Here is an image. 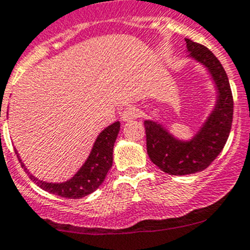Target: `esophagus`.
Instances as JSON below:
<instances>
[{
  "label": "esophagus",
  "mask_w": 250,
  "mask_h": 250,
  "mask_svg": "<svg viewBox=\"0 0 250 250\" xmlns=\"http://www.w3.org/2000/svg\"><path fill=\"white\" fill-rule=\"evenodd\" d=\"M140 115V110L136 106H127L121 113V120L123 121H131Z\"/></svg>",
  "instance_id": "34e87169"
}]
</instances>
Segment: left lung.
<instances>
[{
  "label": "left lung",
  "mask_w": 250,
  "mask_h": 250,
  "mask_svg": "<svg viewBox=\"0 0 250 250\" xmlns=\"http://www.w3.org/2000/svg\"><path fill=\"white\" fill-rule=\"evenodd\" d=\"M185 42L188 58L201 63L210 73L217 99L203 126L187 141L177 139L158 121L145 120L149 159L170 175L192 174L208 168L225 147L233 119V97L225 68L208 47L190 39Z\"/></svg>",
  "instance_id": "obj_1"
}]
</instances>
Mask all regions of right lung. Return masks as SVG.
I'll return each mask as SVG.
<instances>
[{
  "instance_id": "obj_1",
  "label": "right lung",
  "mask_w": 250,
  "mask_h": 250,
  "mask_svg": "<svg viewBox=\"0 0 250 250\" xmlns=\"http://www.w3.org/2000/svg\"><path fill=\"white\" fill-rule=\"evenodd\" d=\"M119 131H120V123L119 121H115L108 127H105L94 141L91 153L85 159L82 167L77 170V173L71 179L62 183H49L35 178L25 168L17 149H14V151H16L18 159H20L22 168H24L30 179L38 187L47 192L59 195L61 198L81 199L98 189L105 179L106 173L113 166V148Z\"/></svg>"
}]
</instances>
